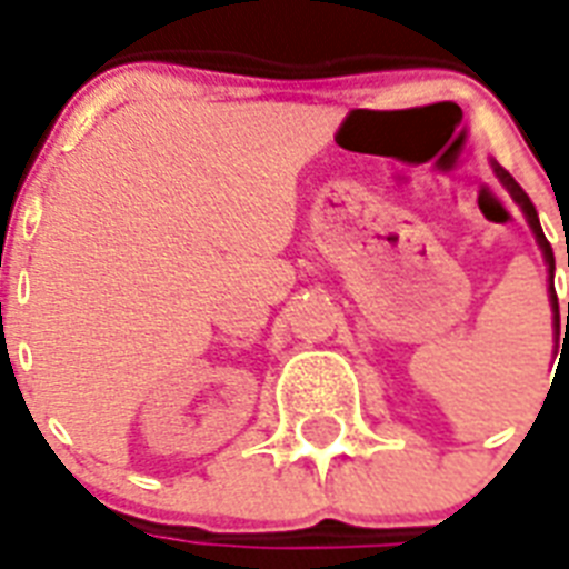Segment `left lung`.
I'll return each instance as SVG.
<instances>
[{
    "instance_id": "left-lung-1",
    "label": "left lung",
    "mask_w": 569,
    "mask_h": 569,
    "mask_svg": "<svg viewBox=\"0 0 569 569\" xmlns=\"http://www.w3.org/2000/svg\"><path fill=\"white\" fill-rule=\"evenodd\" d=\"M498 178H500V183H503V187L509 189V196L519 201V208L525 210V217H528V222H531L533 234H537V241H540V247H542V256H546V262H549V277H552V280H555V252H552V243L546 241V234H542L540 217H537V208H533V201L528 199V192H525V189H521L519 183H516V180L509 178V171H503V168H500V166H498ZM549 292H552L555 328H561V317H558V296H555V283L549 286ZM567 328H569V301H567ZM567 328H563V335H567Z\"/></svg>"
}]
</instances>
